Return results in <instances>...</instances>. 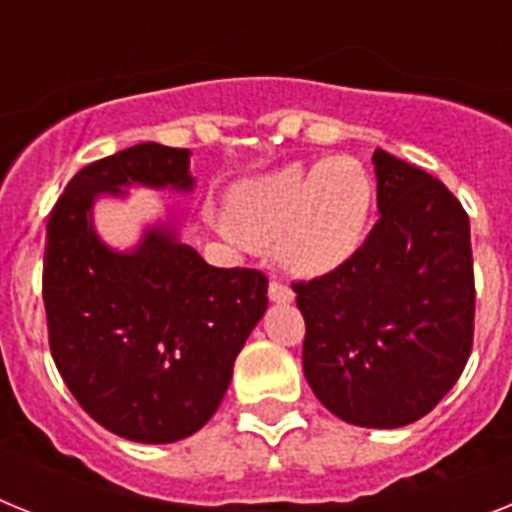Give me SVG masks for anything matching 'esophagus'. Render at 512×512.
<instances>
[{"mask_svg":"<svg viewBox=\"0 0 512 512\" xmlns=\"http://www.w3.org/2000/svg\"><path fill=\"white\" fill-rule=\"evenodd\" d=\"M293 298H295V293H293V290H290V287L282 285V282H277V280L269 282V301H274V303H293Z\"/></svg>","mask_w":512,"mask_h":512,"instance_id":"34e87169","label":"esophagus"}]
</instances>
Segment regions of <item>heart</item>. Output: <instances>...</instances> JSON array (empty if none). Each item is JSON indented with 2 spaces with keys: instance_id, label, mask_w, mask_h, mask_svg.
<instances>
[{
  "instance_id": "obj_1",
  "label": "heart",
  "mask_w": 512,
  "mask_h": 512,
  "mask_svg": "<svg viewBox=\"0 0 512 512\" xmlns=\"http://www.w3.org/2000/svg\"><path fill=\"white\" fill-rule=\"evenodd\" d=\"M232 227L251 246H274L287 272L316 277L361 248L374 211V183L356 159L287 164L230 193Z\"/></svg>"
}]
</instances>
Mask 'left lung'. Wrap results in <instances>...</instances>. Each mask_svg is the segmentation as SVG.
I'll list each match as a JSON object with an SVG mask.
<instances>
[{
    "instance_id": "left-lung-1",
    "label": "left lung",
    "mask_w": 512,
    "mask_h": 512,
    "mask_svg": "<svg viewBox=\"0 0 512 512\" xmlns=\"http://www.w3.org/2000/svg\"><path fill=\"white\" fill-rule=\"evenodd\" d=\"M371 162L379 222L345 264L293 290L316 398L348 424L398 429L432 411L471 356V225L437 177L382 149Z\"/></svg>"
}]
</instances>
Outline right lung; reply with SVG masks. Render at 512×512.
Here are the masks:
<instances>
[{"instance_id": "add662e5", "label": "right lung", "mask_w": 512, "mask_h": 512, "mask_svg": "<svg viewBox=\"0 0 512 512\" xmlns=\"http://www.w3.org/2000/svg\"><path fill=\"white\" fill-rule=\"evenodd\" d=\"M190 151L138 143L88 164L46 222L49 348L80 408L117 437L167 445L214 416L232 363L266 311L259 269L206 264L175 225H154L133 251L94 230V201L128 185L193 190Z\"/></svg>"}]
</instances>
